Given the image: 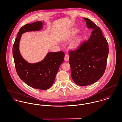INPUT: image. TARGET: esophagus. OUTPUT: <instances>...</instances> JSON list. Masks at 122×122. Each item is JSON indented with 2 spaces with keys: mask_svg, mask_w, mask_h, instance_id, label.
I'll use <instances>...</instances> for the list:
<instances>
[{
  "mask_svg": "<svg viewBox=\"0 0 122 122\" xmlns=\"http://www.w3.org/2000/svg\"><path fill=\"white\" fill-rule=\"evenodd\" d=\"M69 55L67 54H66L65 56V58H64V60L65 61H68V60H69Z\"/></svg>",
  "mask_w": 122,
  "mask_h": 122,
  "instance_id": "esophagus-1",
  "label": "esophagus"
}]
</instances>
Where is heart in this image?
<instances>
[{
  "label": "heart",
  "instance_id": "obj_1",
  "mask_svg": "<svg viewBox=\"0 0 122 122\" xmlns=\"http://www.w3.org/2000/svg\"><path fill=\"white\" fill-rule=\"evenodd\" d=\"M78 32H79V30L75 28V29H72L69 33L66 38L68 39L74 37L77 34ZM82 41H83V36L82 35H80L78 36L76 39H75L70 43V44L69 45V48L71 50H76L80 47Z\"/></svg>",
  "mask_w": 122,
  "mask_h": 122
}]
</instances>
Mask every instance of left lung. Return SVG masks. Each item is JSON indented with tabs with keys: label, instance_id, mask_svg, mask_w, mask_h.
I'll use <instances>...</instances> for the list:
<instances>
[{
	"label": "left lung",
	"instance_id": "8db88e82",
	"mask_svg": "<svg viewBox=\"0 0 122 122\" xmlns=\"http://www.w3.org/2000/svg\"><path fill=\"white\" fill-rule=\"evenodd\" d=\"M87 27L93 29L89 40L78 49L69 52L71 76L79 86L94 83L103 76L107 64L109 46L99 27L84 18Z\"/></svg>",
	"mask_w": 122,
	"mask_h": 122
}]
</instances>
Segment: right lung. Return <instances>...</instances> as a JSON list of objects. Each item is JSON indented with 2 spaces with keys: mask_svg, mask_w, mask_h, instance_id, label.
<instances>
[{
  "mask_svg": "<svg viewBox=\"0 0 122 122\" xmlns=\"http://www.w3.org/2000/svg\"><path fill=\"white\" fill-rule=\"evenodd\" d=\"M43 22L38 21L27 24L19 30L12 48L15 68L19 76L28 86L34 89L46 90L53 84L56 74L64 59V53L48 52L40 61L31 63L22 57L20 51V42L23 33L41 31Z\"/></svg>",
  "mask_w": 122,
  "mask_h": 122,
  "instance_id": "1",
  "label": "right lung"
}]
</instances>
